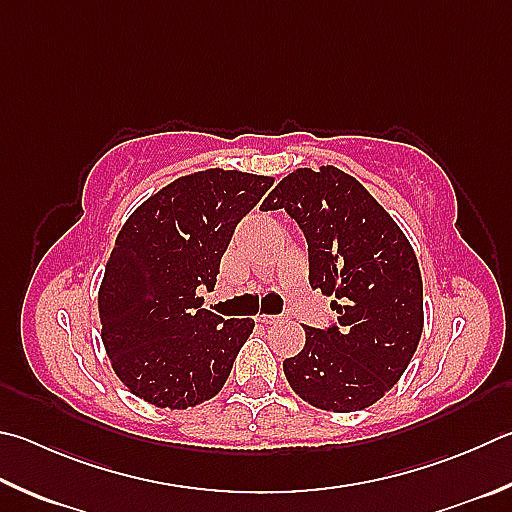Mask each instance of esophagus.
Returning <instances> with one entry per match:
<instances>
[{
  "label": "esophagus",
  "instance_id": "obj_1",
  "mask_svg": "<svg viewBox=\"0 0 512 512\" xmlns=\"http://www.w3.org/2000/svg\"><path fill=\"white\" fill-rule=\"evenodd\" d=\"M257 320L264 324H275L277 320H280V315H257Z\"/></svg>",
  "mask_w": 512,
  "mask_h": 512
}]
</instances>
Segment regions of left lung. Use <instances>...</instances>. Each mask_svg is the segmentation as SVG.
<instances>
[{
	"label": "left lung",
	"mask_w": 512,
	"mask_h": 512,
	"mask_svg": "<svg viewBox=\"0 0 512 512\" xmlns=\"http://www.w3.org/2000/svg\"><path fill=\"white\" fill-rule=\"evenodd\" d=\"M262 208H284L297 221L309 244L311 288L336 297V322L304 327V349L284 360L288 385L320 410H365L398 383L423 333V280L412 244L333 165L284 176Z\"/></svg>",
	"instance_id": "obj_1"
}]
</instances>
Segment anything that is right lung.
I'll return each mask as SVG.
<instances>
[{
    "mask_svg": "<svg viewBox=\"0 0 512 512\" xmlns=\"http://www.w3.org/2000/svg\"><path fill=\"white\" fill-rule=\"evenodd\" d=\"M271 176L194 172L141 203L120 228L98 291L102 345L116 376L156 407L208 401L230 376L255 322L201 309L237 224Z\"/></svg>",
    "mask_w": 512,
    "mask_h": 512,
    "instance_id": "add662e5",
    "label": "right lung"
}]
</instances>
